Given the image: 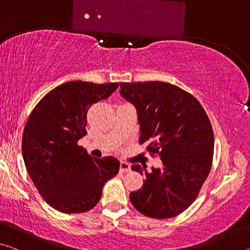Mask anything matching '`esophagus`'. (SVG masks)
Wrapping results in <instances>:
<instances>
[{
	"instance_id": "34e87169",
	"label": "esophagus",
	"mask_w": 250,
	"mask_h": 250,
	"mask_svg": "<svg viewBox=\"0 0 250 250\" xmlns=\"http://www.w3.org/2000/svg\"><path fill=\"white\" fill-rule=\"evenodd\" d=\"M130 170H131L130 164L125 162V161H121V162H120V172L125 173V172H129Z\"/></svg>"
}]
</instances>
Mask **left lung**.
<instances>
[{"label": "left lung", "instance_id": "1", "mask_svg": "<svg viewBox=\"0 0 250 250\" xmlns=\"http://www.w3.org/2000/svg\"><path fill=\"white\" fill-rule=\"evenodd\" d=\"M120 94L137 108L140 145L159 154L163 167L147 172L146 166L131 168L146 176L143 186L130 193L134 208L152 218H171L196 200L209 174L214 133L208 116L195 97L163 82L121 83Z\"/></svg>", "mask_w": 250, "mask_h": 250}]
</instances>
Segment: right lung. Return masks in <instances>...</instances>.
I'll return each instance as SVG.
<instances>
[{
    "instance_id": "add662e5",
    "label": "right lung",
    "mask_w": 250,
    "mask_h": 250,
    "mask_svg": "<svg viewBox=\"0 0 250 250\" xmlns=\"http://www.w3.org/2000/svg\"><path fill=\"white\" fill-rule=\"evenodd\" d=\"M118 86L119 83H65L45 95L28 117L22 138L25 167L46 203L62 213L91 209L105 182L119 172L118 159L91 158L78 146L87 134L88 109L108 98Z\"/></svg>"
}]
</instances>
